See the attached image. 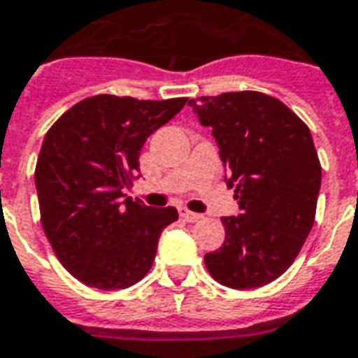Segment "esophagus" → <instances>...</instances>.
<instances>
[{
    "instance_id": "obj_1",
    "label": "esophagus",
    "mask_w": 358,
    "mask_h": 358,
    "mask_svg": "<svg viewBox=\"0 0 358 358\" xmlns=\"http://www.w3.org/2000/svg\"><path fill=\"white\" fill-rule=\"evenodd\" d=\"M180 216L186 220V222H199V220H203V214L192 213L187 208H180Z\"/></svg>"
}]
</instances>
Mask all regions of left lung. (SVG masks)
<instances>
[{"instance_id": "obj_1", "label": "left lung", "mask_w": 358, "mask_h": 358, "mask_svg": "<svg viewBox=\"0 0 358 358\" xmlns=\"http://www.w3.org/2000/svg\"><path fill=\"white\" fill-rule=\"evenodd\" d=\"M187 106L213 129L239 205L237 216L222 218L226 241L205 254L206 269L224 287H264L292 266L313 227L320 163L311 132L264 92H224Z\"/></svg>"}]
</instances>
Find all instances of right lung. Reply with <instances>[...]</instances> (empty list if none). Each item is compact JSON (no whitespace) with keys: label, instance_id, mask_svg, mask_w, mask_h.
Returning a JSON list of instances; mask_svg holds the SVG:
<instances>
[{"label":"right lung","instance_id":"1","mask_svg":"<svg viewBox=\"0 0 358 358\" xmlns=\"http://www.w3.org/2000/svg\"><path fill=\"white\" fill-rule=\"evenodd\" d=\"M187 98L136 100L98 94L70 108L49 129L36 166L45 235L62 266L98 290L132 287L153 264L174 206L127 197L140 178V152Z\"/></svg>","mask_w":358,"mask_h":358}]
</instances>
